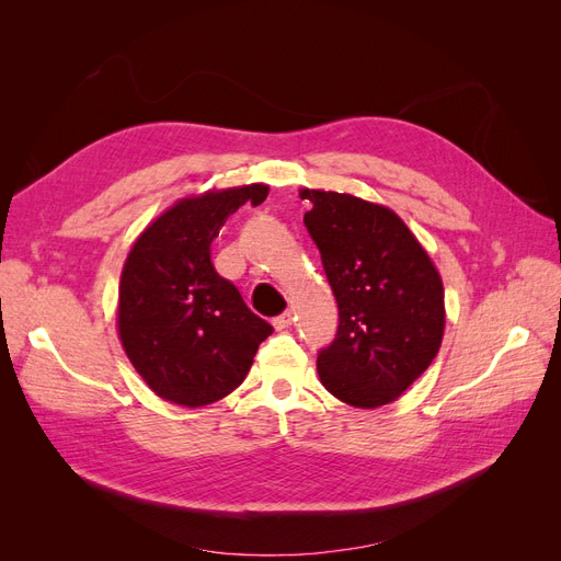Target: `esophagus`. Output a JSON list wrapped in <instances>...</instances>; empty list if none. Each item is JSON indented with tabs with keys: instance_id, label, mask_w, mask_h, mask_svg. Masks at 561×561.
<instances>
[{
	"instance_id": "1",
	"label": "esophagus",
	"mask_w": 561,
	"mask_h": 561,
	"mask_svg": "<svg viewBox=\"0 0 561 561\" xmlns=\"http://www.w3.org/2000/svg\"><path fill=\"white\" fill-rule=\"evenodd\" d=\"M293 318H295V313H293V311H285V313L276 316V318H274V328H276V330L290 328V325H293Z\"/></svg>"
}]
</instances>
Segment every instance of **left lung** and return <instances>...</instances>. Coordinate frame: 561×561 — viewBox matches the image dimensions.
I'll use <instances>...</instances> for the list:
<instances>
[{
    "label": "left lung",
    "instance_id": "obj_1",
    "mask_svg": "<svg viewBox=\"0 0 561 561\" xmlns=\"http://www.w3.org/2000/svg\"><path fill=\"white\" fill-rule=\"evenodd\" d=\"M304 215L339 307L318 375L334 398L375 410L398 400L443 344L445 287L402 219L351 194L301 190Z\"/></svg>",
    "mask_w": 561,
    "mask_h": 561
}]
</instances>
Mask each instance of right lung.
<instances>
[{
  "label": "right lung",
  "mask_w": 561,
  "mask_h": 561,
  "mask_svg": "<svg viewBox=\"0 0 561 561\" xmlns=\"http://www.w3.org/2000/svg\"><path fill=\"white\" fill-rule=\"evenodd\" d=\"M266 184L178 201L135 241L118 285V336L133 367L163 400L203 407L239 388L274 332L210 262V243Z\"/></svg>",
  "instance_id": "1"
}]
</instances>
